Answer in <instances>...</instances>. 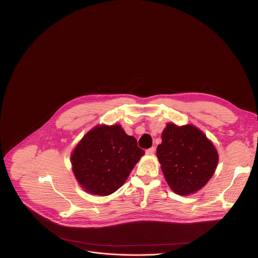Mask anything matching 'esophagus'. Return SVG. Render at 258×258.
<instances>
[{
    "mask_svg": "<svg viewBox=\"0 0 258 258\" xmlns=\"http://www.w3.org/2000/svg\"><path fill=\"white\" fill-rule=\"evenodd\" d=\"M146 153H147V154H149V155L154 154V153H155V148H154V147H151V148H149V149H147V150H146Z\"/></svg>",
    "mask_w": 258,
    "mask_h": 258,
    "instance_id": "34e87169",
    "label": "esophagus"
}]
</instances>
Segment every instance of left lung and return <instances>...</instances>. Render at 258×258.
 I'll use <instances>...</instances> for the list:
<instances>
[{"label":"left lung","instance_id":"obj_1","mask_svg":"<svg viewBox=\"0 0 258 258\" xmlns=\"http://www.w3.org/2000/svg\"><path fill=\"white\" fill-rule=\"evenodd\" d=\"M156 154L169 187L183 196L203 188L218 162L213 144L193 125L168 123Z\"/></svg>","mask_w":258,"mask_h":258}]
</instances>
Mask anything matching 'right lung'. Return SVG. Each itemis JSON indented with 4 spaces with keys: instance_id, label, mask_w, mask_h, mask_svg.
<instances>
[{
    "instance_id": "obj_1",
    "label": "right lung",
    "mask_w": 258,
    "mask_h": 258,
    "mask_svg": "<svg viewBox=\"0 0 258 258\" xmlns=\"http://www.w3.org/2000/svg\"><path fill=\"white\" fill-rule=\"evenodd\" d=\"M145 151L119 124L90 131L71 155L72 170L89 193L107 196L117 191Z\"/></svg>"
}]
</instances>
